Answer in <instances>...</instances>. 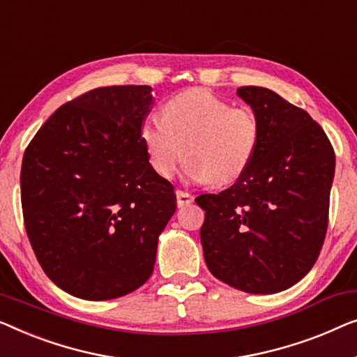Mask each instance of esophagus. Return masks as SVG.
<instances>
[{"label":"esophagus","instance_id":"34e87169","mask_svg":"<svg viewBox=\"0 0 357 357\" xmlns=\"http://www.w3.org/2000/svg\"><path fill=\"white\" fill-rule=\"evenodd\" d=\"M176 199H178V207H185V205L192 204L194 195L185 192V190H176Z\"/></svg>","mask_w":357,"mask_h":357}]
</instances>
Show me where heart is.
<instances>
[{
  "mask_svg": "<svg viewBox=\"0 0 357 357\" xmlns=\"http://www.w3.org/2000/svg\"><path fill=\"white\" fill-rule=\"evenodd\" d=\"M260 137L254 109L231 107L205 89L174 95L163 105L162 121L150 118L140 128L149 163L160 178H172L185 155V176L217 188L244 176Z\"/></svg>",
  "mask_w": 357,
  "mask_h": 357,
  "instance_id": "obj_1",
  "label": "heart"
}]
</instances>
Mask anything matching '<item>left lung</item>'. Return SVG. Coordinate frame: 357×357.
Segmentation results:
<instances>
[{
  "mask_svg": "<svg viewBox=\"0 0 357 357\" xmlns=\"http://www.w3.org/2000/svg\"><path fill=\"white\" fill-rule=\"evenodd\" d=\"M262 137L254 163L220 194L195 199L205 264L215 278L252 294L288 289L309 273L328 227L335 152L307 112L265 87H239Z\"/></svg>",
  "mask_w": 357,
  "mask_h": 357,
  "instance_id": "left-lung-1",
  "label": "left lung"
}]
</instances>
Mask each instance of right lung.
I'll use <instances>...</instances> for the list:
<instances>
[{
	"mask_svg": "<svg viewBox=\"0 0 357 357\" xmlns=\"http://www.w3.org/2000/svg\"><path fill=\"white\" fill-rule=\"evenodd\" d=\"M152 103L149 85L93 89L59 107L24 153L30 245L47 277L76 298H121L153 272L176 194L140 140Z\"/></svg>",
	"mask_w": 357,
	"mask_h": 357,
	"instance_id": "right-lung-1",
	"label": "right lung"
}]
</instances>
